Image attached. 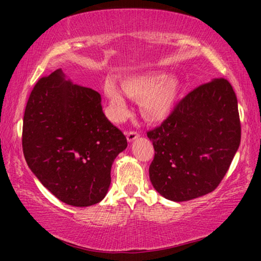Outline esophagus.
<instances>
[{"label": "esophagus", "mask_w": 261, "mask_h": 261, "mask_svg": "<svg viewBox=\"0 0 261 261\" xmlns=\"http://www.w3.org/2000/svg\"><path fill=\"white\" fill-rule=\"evenodd\" d=\"M127 140L129 141V142H132V141H135V140H138V138H139V133L137 130H129L127 133Z\"/></svg>", "instance_id": "esophagus-1"}]
</instances>
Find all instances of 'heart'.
Here are the masks:
<instances>
[{"label":"heart","mask_w":261,"mask_h":261,"mask_svg":"<svg viewBox=\"0 0 261 261\" xmlns=\"http://www.w3.org/2000/svg\"><path fill=\"white\" fill-rule=\"evenodd\" d=\"M141 106L146 112L152 114L163 113L167 109L170 105V96L167 92L164 90H152L146 91L144 95L141 96ZM122 165V164H121ZM124 165V164H123Z\"/></svg>","instance_id":"1"}]
</instances>
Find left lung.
Masks as SVG:
<instances>
[{
	"label": "left lung",
	"mask_w": 261,
	"mask_h": 261,
	"mask_svg": "<svg viewBox=\"0 0 261 261\" xmlns=\"http://www.w3.org/2000/svg\"><path fill=\"white\" fill-rule=\"evenodd\" d=\"M126 147V137L103 114L97 91L62 70L34 85L24 109L22 151L32 172L59 201L73 206L101 202L114 159Z\"/></svg>",
	"instance_id": "left-lung-1"
}]
</instances>
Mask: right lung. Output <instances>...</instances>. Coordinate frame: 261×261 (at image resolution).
Returning a JSON list of instances; mask_svg holds the SVG:
<instances>
[{"instance_id": "add662e5", "label": "right lung", "mask_w": 261, "mask_h": 261, "mask_svg": "<svg viewBox=\"0 0 261 261\" xmlns=\"http://www.w3.org/2000/svg\"><path fill=\"white\" fill-rule=\"evenodd\" d=\"M147 137L154 147L149 179L160 195L183 202L214 191L240 145L233 87L222 77L198 85Z\"/></svg>"}]
</instances>
